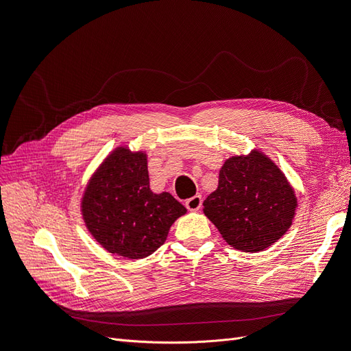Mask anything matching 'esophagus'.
<instances>
[{
    "label": "esophagus",
    "mask_w": 351,
    "mask_h": 351,
    "mask_svg": "<svg viewBox=\"0 0 351 351\" xmlns=\"http://www.w3.org/2000/svg\"><path fill=\"white\" fill-rule=\"evenodd\" d=\"M186 208L189 210H199L202 208V196L196 195L193 197H190L186 200Z\"/></svg>",
    "instance_id": "esophagus-1"
}]
</instances>
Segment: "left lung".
I'll return each mask as SVG.
<instances>
[{
  "label": "left lung",
  "mask_w": 351,
  "mask_h": 351,
  "mask_svg": "<svg viewBox=\"0 0 351 351\" xmlns=\"http://www.w3.org/2000/svg\"><path fill=\"white\" fill-rule=\"evenodd\" d=\"M204 212L231 247L256 253L280 240L293 224L297 197L281 169L261 151L231 156Z\"/></svg>",
  "instance_id": "1"
}]
</instances>
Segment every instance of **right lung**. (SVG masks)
Listing matches in <instances>:
<instances>
[{
  "instance_id": "obj_1",
  "label": "right lung",
  "mask_w": 351,
  "mask_h": 351,
  "mask_svg": "<svg viewBox=\"0 0 351 351\" xmlns=\"http://www.w3.org/2000/svg\"><path fill=\"white\" fill-rule=\"evenodd\" d=\"M187 209L149 187L147 156L119 146L90 177L82 197L84 226L101 246L127 259L152 254Z\"/></svg>"
}]
</instances>
